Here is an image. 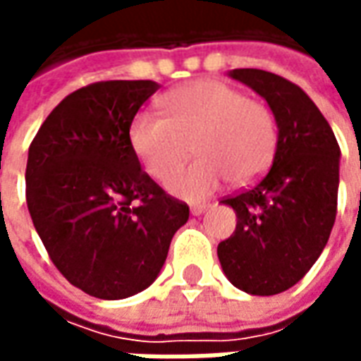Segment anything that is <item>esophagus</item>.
<instances>
[{"mask_svg":"<svg viewBox=\"0 0 361 361\" xmlns=\"http://www.w3.org/2000/svg\"><path fill=\"white\" fill-rule=\"evenodd\" d=\"M209 207H211V204H207V203L193 204V207H191V214H193V216H199V214H203V212L207 211Z\"/></svg>","mask_w":361,"mask_h":361,"instance_id":"obj_1","label":"esophagus"}]
</instances>
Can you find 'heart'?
<instances>
[{"label": "heart", "mask_w": 361, "mask_h": 361, "mask_svg": "<svg viewBox=\"0 0 361 361\" xmlns=\"http://www.w3.org/2000/svg\"><path fill=\"white\" fill-rule=\"evenodd\" d=\"M162 116L139 111L129 123V145L150 178L168 180L191 141L197 160L168 181L176 197L201 201L230 178L247 183L272 162L279 123L261 100L247 98L226 82L193 81L160 100Z\"/></svg>", "instance_id": "b5f03b06"}]
</instances>
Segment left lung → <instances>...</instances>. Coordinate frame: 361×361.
I'll return each mask as SVG.
<instances>
[{"instance_id": "obj_1", "label": "left lung", "mask_w": 361, "mask_h": 361, "mask_svg": "<svg viewBox=\"0 0 361 361\" xmlns=\"http://www.w3.org/2000/svg\"><path fill=\"white\" fill-rule=\"evenodd\" d=\"M230 77L263 96L279 123L271 170L222 203L238 224L219 243L228 280L253 295H274L305 276L325 250L336 219L341 149L329 121L298 85L263 69Z\"/></svg>"}]
</instances>
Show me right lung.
Masks as SVG:
<instances>
[{"mask_svg": "<svg viewBox=\"0 0 361 361\" xmlns=\"http://www.w3.org/2000/svg\"><path fill=\"white\" fill-rule=\"evenodd\" d=\"M154 81H100L51 110L30 142L27 204L51 263L100 300L149 288L189 207L168 195L129 145Z\"/></svg>", "mask_w": 361, "mask_h": 361, "instance_id": "right-lung-1", "label": "right lung"}]
</instances>
